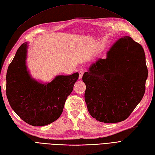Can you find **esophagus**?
Returning <instances> with one entry per match:
<instances>
[{
	"mask_svg": "<svg viewBox=\"0 0 155 155\" xmlns=\"http://www.w3.org/2000/svg\"><path fill=\"white\" fill-rule=\"evenodd\" d=\"M83 76V71H80L79 72V79H82Z\"/></svg>",
	"mask_w": 155,
	"mask_h": 155,
	"instance_id": "esophagus-1",
	"label": "esophagus"
}]
</instances>
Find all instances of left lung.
<instances>
[{
    "instance_id": "left-lung-1",
    "label": "left lung",
    "mask_w": 155,
    "mask_h": 155,
    "mask_svg": "<svg viewBox=\"0 0 155 155\" xmlns=\"http://www.w3.org/2000/svg\"><path fill=\"white\" fill-rule=\"evenodd\" d=\"M147 74L141 45L129 36L117 40L106 58H98L83 74L90 115L107 123L126 120L144 95Z\"/></svg>"
}]
</instances>
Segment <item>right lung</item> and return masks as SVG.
I'll use <instances>...</instances> for the list:
<instances>
[{"label": "right lung", "mask_w": 155, "mask_h": 155, "mask_svg": "<svg viewBox=\"0 0 155 155\" xmlns=\"http://www.w3.org/2000/svg\"><path fill=\"white\" fill-rule=\"evenodd\" d=\"M28 44L20 46L8 67L6 95L11 108L25 122L34 127L45 126L62 113L79 74L58 75L48 83L37 81L26 65Z\"/></svg>", "instance_id": "add662e5"}]
</instances>
